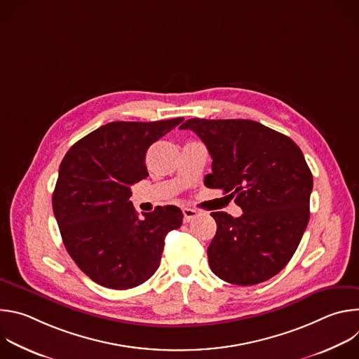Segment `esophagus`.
<instances>
[{
  "instance_id": "34e87169",
  "label": "esophagus",
  "mask_w": 359,
  "mask_h": 359,
  "mask_svg": "<svg viewBox=\"0 0 359 359\" xmlns=\"http://www.w3.org/2000/svg\"><path fill=\"white\" fill-rule=\"evenodd\" d=\"M197 215H198V213H197L196 210L184 208V209H183V216H184L183 222H184V223H189V222H190V220H193V219H194Z\"/></svg>"
}]
</instances>
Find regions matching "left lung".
<instances>
[{
	"label": "left lung",
	"instance_id": "obj_1",
	"mask_svg": "<svg viewBox=\"0 0 359 359\" xmlns=\"http://www.w3.org/2000/svg\"><path fill=\"white\" fill-rule=\"evenodd\" d=\"M213 159L204 177L243 215L213 212L217 231L208 255L212 271L237 285L278 274L291 260L310 220L313 175L301 149L285 135L248 119H189Z\"/></svg>",
	"mask_w": 359,
	"mask_h": 359
}]
</instances>
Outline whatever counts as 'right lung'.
I'll use <instances>...</instances> for the list:
<instances>
[{"mask_svg": "<svg viewBox=\"0 0 359 359\" xmlns=\"http://www.w3.org/2000/svg\"><path fill=\"white\" fill-rule=\"evenodd\" d=\"M183 118L111 122L78 140L61 162L53 209L76 266L95 283L133 288L158 270L170 230L182 226L176 206L139 216L130 187L149 176L144 158Z\"/></svg>", "mask_w": 359, "mask_h": 359, "instance_id": "obj_1", "label": "right lung"}]
</instances>
